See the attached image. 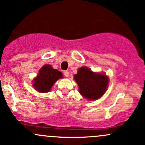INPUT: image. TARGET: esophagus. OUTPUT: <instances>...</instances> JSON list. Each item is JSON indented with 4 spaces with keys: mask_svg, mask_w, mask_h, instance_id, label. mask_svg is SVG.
I'll list each match as a JSON object with an SVG mask.
<instances>
[{
    "mask_svg": "<svg viewBox=\"0 0 145 145\" xmlns=\"http://www.w3.org/2000/svg\"><path fill=\"white\" fill-rule=\"evenodd\" d=\"M63 74H64V76H65V77L69 76V72L68 71H64Z\"/></svg>",
    "mask_w": 145,
    "mask_h": 145,
    "instance_id": "34e87169",
    "label": "esophagus"
}]
</instances>
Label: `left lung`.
<instances>
[{"label": "left lung", "instance_id": "obj_1", "mask_svg": "<svg viewBox=\"0 0 145 145\" xmlns=\"http://www.w3.org/2000/svg\"><path fill=\"white\" fill-rule=\"evenodd\" d=\"M79 87V92L89 100L99 99L107 89L108 79L106 75L94 73L90 69L83 67L74 75Z\"/></svg>", "mask_w": 145, "mask_h": 145}]
</instances>
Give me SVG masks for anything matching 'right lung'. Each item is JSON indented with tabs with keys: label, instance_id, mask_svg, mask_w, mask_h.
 <instances>
[{
	"label": "right lung",
	"instance_id": "add662e5",
	"mask_svg": "<svg viewBox=\"0 0 145 145\" xmlns=\"http://www.w3.org/2000/svg\"><path fill=\"white\" fill-rule=\"evenodd\" d=\"M62 78L60 71L54 69L49 65H46L41 68L37 77L34 79L33 87L39 92H48L55 82Z\"/></svg>",
	"mask_w": 145,
	"mask_h": 145
}]
</instances>
